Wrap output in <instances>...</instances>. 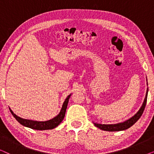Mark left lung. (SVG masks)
Returning <instances> with one entry per match:
<instances>
[{"label":"left lung","mask_w":154,"mask_h":154,"mask_svg":"<svg viewBox=\"0 0 154 154\" xmlns=\"http://www.w3.org/2000/svg\"><path fill=\"white\" fill-rule=\"evenodd\" d=\"M147 95H148V89H147L146 97H145L144 103H143L142 107H141L140 110L138 111V112L134 116L130 118L129 120H127V121L123 122V123L114 124V125H104V124H103L102 125V124H98L95 123H94V125L101 130H106V131H109V132L121 131V130H124L128 129V128H129L131 127V126L133 125L139 119H140V118L142 116V113L144 112L145 106H146V104Z\"/></svg>","instance_id":"left-lung-1"}]
</instances>
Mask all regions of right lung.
<instances>
[{"label": "right lung", "mask_w": 154, "mask_h": 154, "mask_svg": "<svg viewBox=\"0 0 154 154\" xmlns=\"http://www.w3.org/2000/svg\"><path fill=\"white\" fill-rule=\"evenodd\" d=\"M70 96H71V94L67 97L66 100H65L64 104H63L62 108V109H61L60 113H59V114L56 117H54V119H52L48 121L38 122V121H30V120L23 119L14 114V113L12 112V110L10 109V111L12 114V116L14 117V119H15L20 124H22V125L26 126V127H28V128H31V129L37 130H51V129H53V128H56L57 126L60 125L61 122L63 121V119H64L65 113H66L67 104H68V102H69V97H70Z\"/></svg>", "instance_id": "1"}]
</instances>
